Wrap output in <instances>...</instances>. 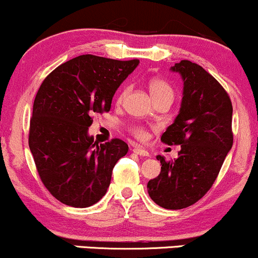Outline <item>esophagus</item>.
<instances>
[{
  "instance_id": "obj_1",
  "label": "esophagus",
  "mask_w": 258,
  "mask_h": 258,
  "mask_svg": "<svg viewBox=\"0 0 258 258\" xmlns=\"http://www.w3.org/2000/svg\"><path fill=\"white\" fill-rule=\"evenodd\" d=\"M133 153H136L137 155H141V156H149V153H148L146 149H143V148H141V147L133 148Z\"/></svg>"
}]
</instances>
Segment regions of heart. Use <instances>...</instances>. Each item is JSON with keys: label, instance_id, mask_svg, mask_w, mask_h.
Instances as JSON below:
<instances>
[{"label": "heart", "instance_id": "1", "mask_svg": "<svg viewBox=\"0 0 258 258\" xmlns=\"http://www.w3.org/2000/svg\"><path fill=\"white\" fill-rule=\"evenodd\" d=\"M148 86H149L150 94H152L154 100H158L161 98H168L171 100L173 99L174 93H173L172 87H171V86L168 85L165 80L159 79V78H153V79H150ZM127 93H128V87H123L122 90L120 91V93L117 94L116 102L117 103L122 102V100L125 99V97L127 96ZM132 135L135 136L137 139H141V141H144V139H147V137H148L147 131L141 126L133 127Z\"/></svg>", "mask_w": 258, "mask_h": 258}]
</instances>
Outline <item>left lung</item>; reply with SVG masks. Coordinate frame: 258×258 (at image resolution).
Listing matches in <instances>:
<instances>
[{"instance_id": "1", "label": "left lung", "mask_w": 258, "mask_h": 258, "mask_svg": "<svg viewBox=\"0 0 258 258\" xmlns=\"http://www.w3.org/2000/svg\"><path fill=\"white\" fill-rule=\"evenodd\" d=\"M171 70L182 76L183 98L161 142L180 150L174 161L156 156L161 172L147 188L159 206L180 210L200 200L217 178L233 146V106L226 90L200 65L180 60Z\"/></svg>"}]
</instances>
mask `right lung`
<instances>
[{"mask_svg":"<svg viewBox=\"0 0 258 258\" xmlns=\"http://www.w3.org/2000/svg\"><path fill=\"white\" fill-rule=\"evenodd\" d=\"M138 64V59L79 55L59 65L38 88L29 147L43 185L65 205L98 203L115 164L128 152L119 138L98 144L88 127L94 115L110 110L115 92Z\"/></svg>","mask_w":258,"mask_h":258,"instance_id":"1","label":"right lung"}]
</instances>
